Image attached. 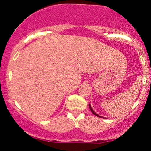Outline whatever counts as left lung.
<instances>
[{
  "mask_svg": "<svg viewBox=\"0 0 151 151\" xmlns=\"http://www.w3.org/2000/svg\"><path fill=\"white\" fill-rule=\"evenodd\" d=\"M89 107H90V109H91V112H92V113H93V114H94V115H95L96 116L99 117V118H103V117L100 116V115H99L98 114H96V113L95 112H94V111H93V109H92V107H91V104H89Z\"/></svg>",
  "mask_w": 151,
  "mask_h": 151,
  "instance_id": "1",
  "label": "left lung"
}]
</instances>
